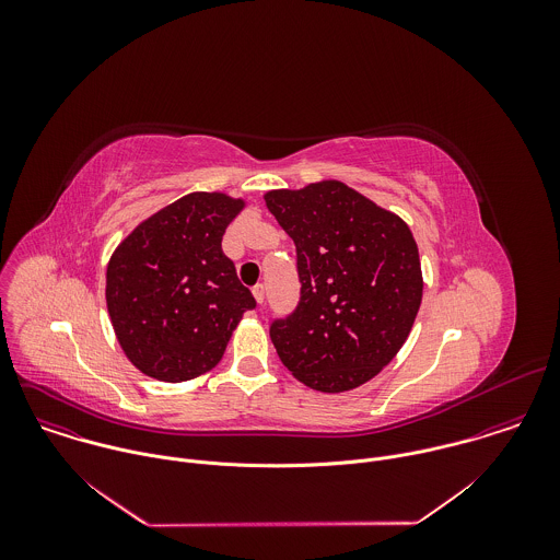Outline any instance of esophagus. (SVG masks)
<instances>
[{"instance_id":"obj_1","label":"esophagus","mask_w":560,"mask_h":560,"mask_svg":"<svg viewBox=\"0 0 560 560\" xmlns=\"http://www.w3.org/2000/svg\"><path fill=\"white\" fill-rule=\"evenodd\" d=\"M252 295H254V300H256V304L260 306L262 302H265V287L262 284H258V287H254L252 289Z\"/></svg>"}]
</instances>
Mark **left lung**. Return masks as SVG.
<instances>
[{
    "mask_svg": "<svg viewBox=\"0 0 560 560\" xmlns=\"http://www.w3.org/2000/svg\"><path fill=\"white\" fill-rule=\"evenodd\" d=\"M262 198L295 243L302 282L298 311L269 331L282 364L319 393L360 388L399 353L422 302L409 226L336 178Z\"/></svg>",
    "mask_w": 560,
    "mask_h": 560,
    "instance_id": "obj_1",
    "label": "left lung"
}]
</instances>
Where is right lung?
<instances>
[{
  "mask_svg": "<svg viewBox=\"0 0 560 560\" xmlns=\"http://www.w3.org/2000/svg\"><path fill=\"white\" fill-rule=\"evenodd\" d=\"M245 209L224 191H191L140 222L109 256L105 302L116 340L144 375L178 384L209 373L256 306L222 252Z\"/></svg>",
  "mask_w": 560,
  "mask_h": 560,
  "instance_id": "add662e5",
  "label": "right lung"
}]
</instances>
